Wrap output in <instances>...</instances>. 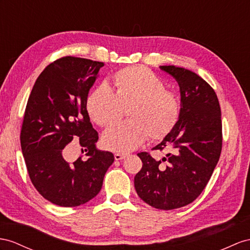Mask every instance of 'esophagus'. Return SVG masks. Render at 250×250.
<instances>
[{
  "label": "esophagus",
  "instance_id": "1",
  "mask_svg": "<svg viewBox=\"0 0 250 250\" xmlns=\"http://www.w3.org/2000/svg\"><path fill=\"white\" fill-rule=\"evenodd\" d=\"M114 157L116 161H121V159H125L126 157V154H121V153H115Z\"/></svg>",
  "mask_w": 250,
  "mask_h": 250
}]
</instances>
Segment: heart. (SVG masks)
I'll use <instances>...</instances> for the list:
<instances>
[{
	"instance_id": "1",
	"label": "heart",
	"mask_w": 250,
	"mask_h": 250,
	"mask_svg": "<svg viewBox=\"0 0 250 250\" xmlns=\"http://www.w3.org/2000/svg\"><path fill=\"white\" fill-rule=\"evenodd\" d=\"M86 111L101 126L116 123L127 108L129 121L114 125L104 133L106 149L129 152L148 137L163 139L173 130L180 117V101L151 69L131 66L120 69L110 82L89 92Z\"/></svg>"
}]
</instances>
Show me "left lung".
Instances as JSON below:
<instances>
[{"label": "left lung", "mask_w": 250, "mask_h": 250, "mask_svg": "<svg viewBox=\"0 0 250 250\" xmlns=\"http://www.w3.org/2000/svg\"><path fill=\"white\" fill-rule=\"evenodd\" d=\"M161 68L180 85V117L153 148L169 151L162 161L138 153L143 168L134 177V186L150 206L171 210L193 202L208 184L222 151V120L216 94L203 78L175 65Z\"/></svg>", "instance_id": "1"}]
</instances>
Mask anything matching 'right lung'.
<instances>
[{"label": "right lung", "mask_w": 250, "mask_h": 250, "mask_svg": "<svg viewBox=\"0 0 250 250\" xmlns=\"http://www.w3.org/2000/svg\"><path fill=\"white\" fill-rule=\"evenodd\" d=\"M104 65L76 57L56 60L38 77L27 101L20 138L30 181L45 200L61 207L94 198L114 163L113 153L96 146L98 133L85 106ZM78 139L87 157L66 162L62 149Z\"/></svg>", "instance_id": "obj_1"}]
</instances>
